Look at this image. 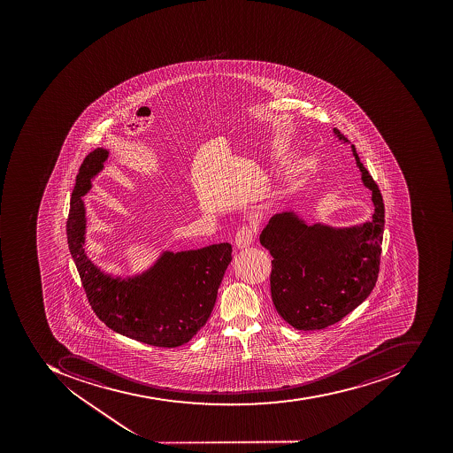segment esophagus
Instances as JSON below:
<instances>
[{"instance_id": "1", "label": "esophagus", "mask_w": 453, "mask_h": 453, "mask_svg": "<svg viewBox=\"0 0 453 453\" xmlns=\"http://www.w3.org/2000/svg\"><path fill=\"white\" fill-rule=\"evenodd\" d=\"M255 231L254 228L250 226H244L237 231L235 234V247L238 250H244V248L250 247L254 242Z\"/></svg>"}]
</instances>
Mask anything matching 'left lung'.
Instances as JSON below:
<instances>
[{
  "mask_svg": "<svg viewBox=\"0 0 453 453\" xmlns=\"http://www.w3.org/2000/svg\"><path fill=\"white\" fill-rule=\"evenodd\" d=\"M342 142L348 138L334 128ZM352 154L362 181L372 191L370 222L349 227L308 225L296 212L276 213L259 235L272 260L270 291L274 308L298 330H321L357 308L379 277L384 233V203L376 181Z\"/></svg>",
  "mask_w": 453,
  "mask_h": 453,
  "instance_id": "left-lung-1",
  "label": "left lung"
}]
</instances>
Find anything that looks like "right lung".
<instances>
[{
	"mask_svg": "<svg viewBox=\"0 0 453 453\" xmlns=\"http://www.w3.org/2000/svg\"><path fill=\"white\" fill-rule=\"evenodd\" d=\"M108 157L110 150L105 148L87 155L76 177L66 223L69 250L87 298L96 315L116 333L152 347H180L212 313L233 248L220 242L181 252L162 250L142 273H105L86 254V203L81 196L90 191Z\"/></svg>",
	"mask_w": 453,
	"mask_h": 453,
	"instance_id": "1",
	"label": "right lung"
}]
</instances>
